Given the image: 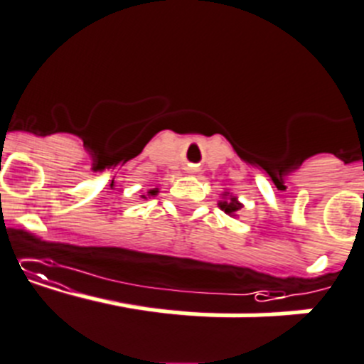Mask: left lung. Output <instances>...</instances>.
I'll list each match as a JSON object with an SVG mask.
<instances>
[{"instance_id":"1","label":"left lung","mask_w":364,"mask_h":364,"mask_svg":"<svg viewBox=\"0 0 364 364\" xmlns=\"http://www.w3.org/2000/svg\"><path fill=\"white\" fill-rule=\"evenodd\" d=\"M220 207L221 210H225V213L228 214V216H234V214L241 209V203L237 202L236 198H228V200H223V202H220Z\"/></svg>"}]
</instances>
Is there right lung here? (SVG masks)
Returning <instances> with one entry per match:
<instances>
[{
    "mask_svg": "<svg viewBox=\"0 0 364 364\" xmlns=\"http://www.w3.org/2000/svg\"><path fill=\"white\" fill-rule=\"evenodd\" d=\"M150 195H151V196H154V195H157V189H151V191H150ZM143 198H144V195H143Z\"/></svg>",
    "mask_w": 364,
    "mask_h": 364,
    "instance_id": "add662e5",
    "label": "right lung"
}]
</instances>
